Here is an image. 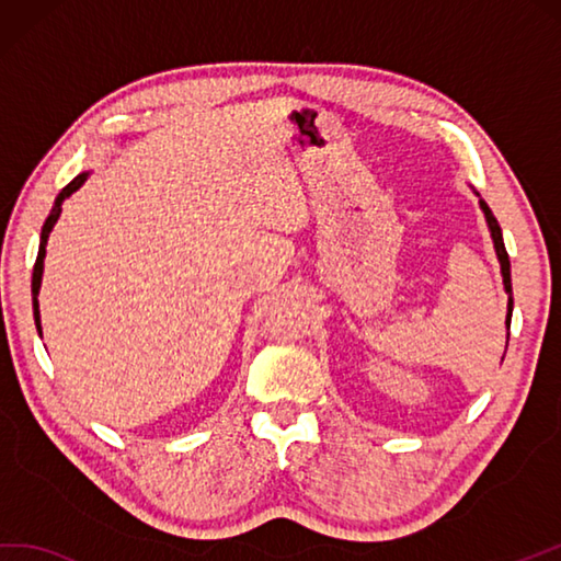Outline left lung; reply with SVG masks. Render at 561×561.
I'll return each mask as SVG.
<instances>
[{"mask_svg": "<svg viewBox=\"0 0 561 561\" xmlns=\"http://www.w3.org/2000/svg\"><path fill=\"white\" fill-rule=\"evenodd\" d=\"M478 194V192H476ZM480 196V194H478ZM480 208L484 214V220H488V228H490V238L494 242V252H496V259H500V266H502V280H504V290L508 295V302H506V329H512V312H514V297H512V261H508V254H506V247H504V238H502V228L500 222H496V218L492 216L490 206L482 202L480 198ZM506 345H508V333H506Z\"/></svg>", "mask_w": 561, "mask_h": 561, "instance_id": "left-lung-1", "label": "left lung"}]
</instances>
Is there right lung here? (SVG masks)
Returning a JSON list of instances; mask_svg holds the SVG:
<instances>
[{
  "instance_id": "right-lung-1",
  "label": "right lung",
  "mask_w": 561,
  "mask_h": 561,
  "mask_svg": "<svg viewBox=\"0 0 561 561\" xmlns=\"http://www.w3.org/2000/svg\"><path fill=\"white\" fill-rule=\"evenodd\" d=\"M91 172L83 170L81 175L73 178L65 190H61L55 198V206L53 210H49V216L45 220L43 226V232H41V249H37V259H35V266H33V283H31V290H33V317H35V329L37 333H41L43 339V327H41V305H37V293H41V285H43V271H45V247H47V240H49V232H53L55 222L59 220V214H61V204H65V198H69L73 192L81 190V184L89 180Z\"/></svg>"
}]
</instances>
